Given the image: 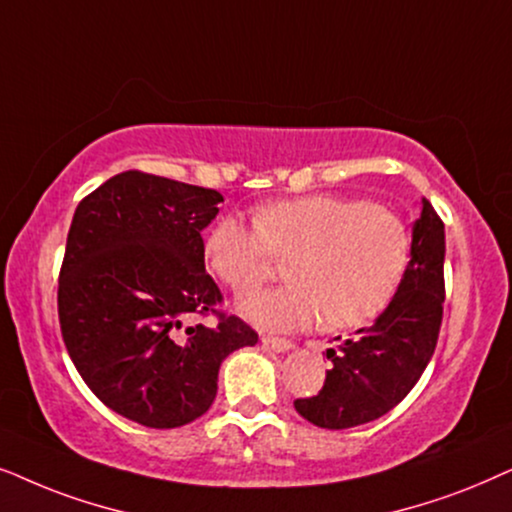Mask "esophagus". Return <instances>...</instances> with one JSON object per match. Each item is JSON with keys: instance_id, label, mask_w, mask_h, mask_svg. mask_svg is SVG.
Segmentation results:
<instances>
[{"instance_id": "esophagus-1", "label": "esophagus", "mask_w": 512, "mask_h": 512, "mask_svg": "<svg viewBox=\"0 0 512 512\" xmlns=\"http://www.w3.org/2000/svg\"><path fill=\"white\" fill-rule=\"evenodd\" d=\"M262 344L267 346V349L276 351V353H283V351H290V349H292L290 339H283V337H269V335H264V337H262Z\"/></svg>"}]
</instances>
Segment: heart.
Here are the masks:
<instances>
[{
  "instance_id": "obj_1",
  "label": "heart",
  "mask_w": 512,
  "mask_h": 512,
  "mask_svg": "<svg viewBox=\"0 0 512 512\" xmlns=\"http://www.w3.org/2000/svg\"><path fill=\"white\" fill-rule=\"evenodd\" d=\"M245 222L224 215L206 238V260L243 295L288 260L292 283L245 297L241 309L271 330H302L318 320L351 330L379 318L403 288L412 234L403 217L370 201L311 194L271 203Z\"/></svg>"
}]
</instances>
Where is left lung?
I'll use <instances>...</instances> for the list:
<instances>
[{"mask_svg": "<svg viewBox=\"0 0 512 512\" xmlns=\"http://www.w3.org/2000/svg\"><path fill=\"white\" fill-rule=\"evenodd\" d=\"M445 304V224L431 201L421 199L412 231V262L403 288L370 327L327 349L332 370L311 398L295 410L320 428L360 426L384 417L412 391L435 344Z\"/></svg>", "mask_w": 512, "mask_h": 512, "instance_id": "obj_1", "label": "left lung"}]
</instances>
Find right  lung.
Segmentation results:
<instances>
[{
  "mask_svg": "<svg viewBox=\"0 0 512 512\" xmlns=\"http://www.w3.org/2000/svg\"><path fill=\"white\" fill-rule=\"evenodd\" d=\"M222 194L126 170L74 210L58 278L63 342L109 410L149 428H177L213 405L222 360L257 332L217 309L201 231ZM215 315V326H187Z\"/></svg>",
  "mask_w": 512,
  "mask_h": 512,
  "instance_id": "add662e5",
  "label": "right lung"
}]
</instances>
